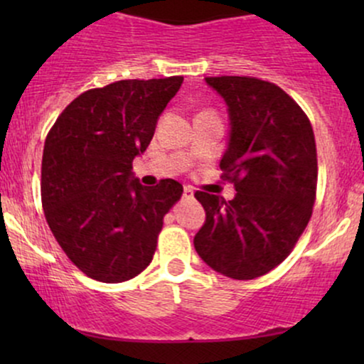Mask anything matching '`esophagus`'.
Segmentation results:
<instances>
[{
    "instance_id": "1",
    "label": "esophagus",
    "mask_w": 364,
    "mask_h": 364,
    "mask_svg": "<svg viewBox=\"0 0 364 364\" xmlns=\"http://www.w3.org/2000/svg\"><path fill=\"white\" fill-rule=\"evenodd\" d=\"M183 196H185V198H193V190H191L190 186H185V190H183Z\"/></svg>"
}]
</instances>
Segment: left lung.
Masks as SVG:
<instances>
[{
    "label": "left lung",
    "instance_id": "1",
    "mask_svg": "<svg viewBox=\"0 0 364 364\" xmlns=\"http://www.w3.org/2000/svg\"><path fill=\"white\" fill-rule=\"evenodd\" d=\"M228 104L231 133L220 159L232 200L196 191L205 223L196 253L215 272L250 281L287 258L316 198V145L308 116L281 87L255 77H207Z\"/></svg>",
    "mask_w": 364,
    "mask_h": 364
}]
</instances>
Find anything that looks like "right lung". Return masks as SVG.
Instances as JSON below:
<instances>
[{
	"label": "right lung",
	"instance_id": "right-lung-1",
	"mask_svg": "<svg viewBox=\"0 0 364 364\" xmlns=\"http://www.w3.org/2000/svg\"><path fill=\"white\" fill-rule=\"evenodd\" d=\"M183 77L119 80L73 99L46 136L41 198L58 245L87 277L129 281L147 269L162 219L183 186H141L133 159L145 152Z\"/></svg>",
	"mask_w": 364,
	"mask_h": 364
}]
</instances>
